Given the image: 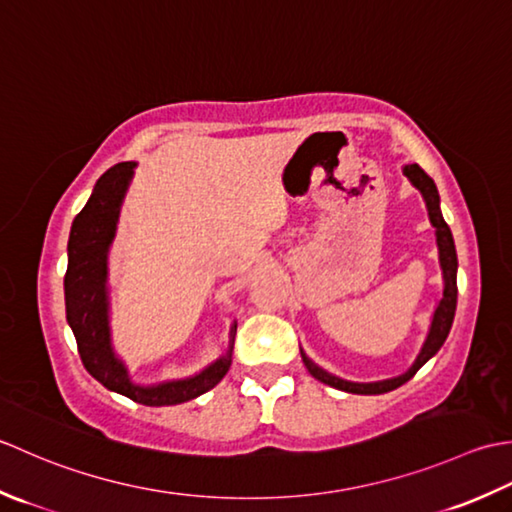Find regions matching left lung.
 Segmentation results:
<instances>
[{
	"instance_id": "8db88e82",
	"label": "left lung",
	"mask_w": 512,
	"mask_h": 512,
	"mask_svg": "<svg viewBox=\"0 0 512 512\" xmlns=\"http://www.w3.org/2000/svg\"><path fill=\"white\" fill-rule=\"evenodd\" d=\"M404 176L409 179L417 190L422 192L426 210H429L431 225L435 227V236H437V249H440V265H442V276H444V294L437 302V307L433 311L431 318V329L429 336H426L420 353H417L415 362L411 364L409 371H404L398 378H389V380H380V382H349L342 380L338 375H331L325 371L314 360H309L305 353H302V362H305L307 371L314 375L316 380L329 384L333 389L347 391V393H358V395H378V393H387L402 387L404 382H409L413 375L420 371L426 362H429L440 347L444 344L448 331H451L453 318H455V307H457V254H455V243H453V234L451 227L446 225L442 210H440V194H437V187L433 179L426 174L420 165H404Z\"/></svg>"
}]
</instances>
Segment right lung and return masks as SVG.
<instances>
[{"mask_svg":"<svg viewBox=\"0 0 512 512\" xmlns=\"http://www.w3.org/2000/svg\"><path fill=\"white\" fill-rule=\"evenodd\" d=\"M137 163H117L97 181L88 203L75 216L68 238V271L64 278L66 318L75 333L83 367L103 387L145 406H172L194 400L214 389L232 364L236 322L229 329V349L201 373L141 387L130 380L110 340L108 249L117 232L123 196L128 192Z\"/></svg>","mask_w":512,"mask_h":512,"instance_id":"obj_1","label":"right lung"}]
</instances>
